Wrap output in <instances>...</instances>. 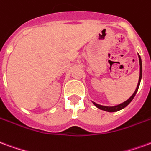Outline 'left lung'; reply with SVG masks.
Returning a JSON list of instances; mask_svg holds the SVG:
<instances>
[{"label": "left lung", "instance_id": "left-lung-1", "mask_svg": "<svg viewBox=\"0 0 151 151\" xmlns=\"http://www.w3.org/2000/svg\"><path fill=\"white\" fill-rule=\"evenodd\" d=\"M138 58H139V65H140V74H139V79H138V86H137V88H136V90H135L134 93H133L132 96L130 97V98L127 100L126 101H124L122 103L119 104V105H117V106H101V105H98V104L95 103V102H93V103L94 104V106L96 107H98V109H100V110H105V111H107V112H116V111H118V110H122V109H123L126 106H127L129 103H130V101H132L134 98L135 94L137 93L138 90V87H139V85H140V82H141V79H142V60L141 58H140V56L138 55Z\"/></svg>", "mask_w": 151, "mask_h": 151}]
</instances>
